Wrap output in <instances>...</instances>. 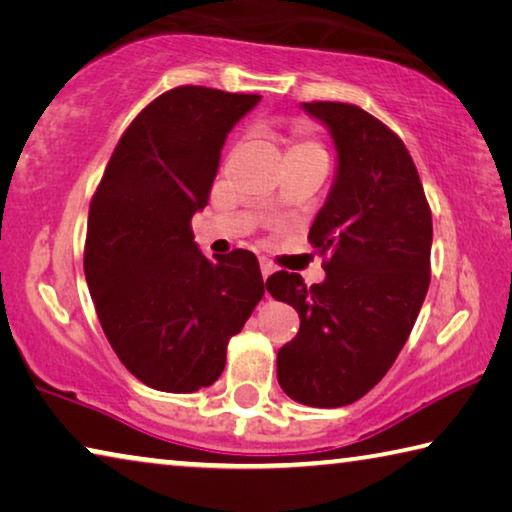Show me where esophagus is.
<instances>
[{
	"label": "esophagus",
	"mask_w": 512,
	"mask_h": 512,
	"mask_svg": "<svg viewBox=\"0 0 512 512\" xmlns=\"http://www.w3.org/2000/svg\"><path fill=\"white\" fill-rule=\"evenodd\" d=\"M259 271H262V278L266 280L275 271V266L271 262H266V259H262V262H259Z\"/></svg>",
	"instance_id": "1"
}]
</instances>
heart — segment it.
Returning <instances> with one entry per match:
<instances>
[{
	"label": "heart",
	"mask_w": 512,
	"mask_h": 512,
	"mask_svg": "<svg viewBox=\"0 0 512 512\" xmlns=\"http://www.w3.org/2000/svg\"><path fill=\"white\" fill-rule=\"evenodd\" d=\"M291 157L326 159V150L321 148L319 141L310 139V134H307V129L303 125H298L289 136V159Z\"/></svg>",
	"instance_id": "1"
}]
</instances>
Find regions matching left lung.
<instances>
[{
  "mask_svg": "<svg viewBox=\"0 0 512 512\" xmlns=\"http://www.w3.org/2000/svg\"><path fill=\"white\" fill-rule=\"evenodd\" d=\"M328 129L337 168L310 227L328 255L326 280L298 273L266 280L298 312L296 337L278 351V383L312 408H342L380 383L408 342L431 282L433 221L403 141L355 104L303 102Z\"/></svg>",
  "mask_w": 512,
  "mask_h": 512,
  "instance_id": "left-lung-1",
  "label": "left lung"
}]
</instances>
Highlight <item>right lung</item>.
<instances>
[{"instance_id": "add662e5", "label": "right lung", "mask_w": 512, "mask_h": 512, "mask_svg": "<svg viewBox=\"0 0 512 512\" xmlns=\"http://www.w3.org/2000/svg\"><path fill=\"white\" fill-rule=\"evenodd\" d=\"M262 95L177 86L113 150L88 212L84 273L109 344L152 389L218 380L225 348L264 296L250 250L207 259L191 218L209 200L232 127Z\"/></svg>"}]
</instances>
